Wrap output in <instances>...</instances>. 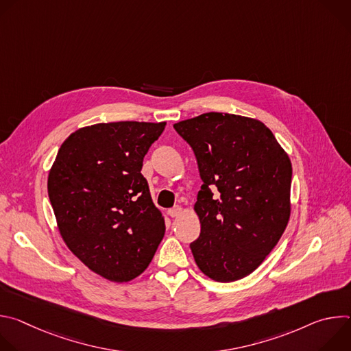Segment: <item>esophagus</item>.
I'll return each mask as SVG.
<instances>
[{"label": "esophagus", "mask_w": 351, "mask_h": 351, "mask_svg": "<svg viewBox=\"0 0 351 351\" xmlns=\"http://www.w3.org/2000/svg\"><path fill=\"white\" fill-rule=\"evenodd\" d=\"M168 214H169V217L171 218H178V217H180L182 214H183V208L182 207H173V208H171L169 211H168Z\"/></svg>", "instance_id": "34e87169"}]
</instances>
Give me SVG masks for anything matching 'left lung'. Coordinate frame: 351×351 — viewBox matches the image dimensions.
I'll return each mask as SVG.
<instances>
[{"mask_svg": "<svg viewBox=\"0 0 351 351\" xmlns=\"http://www.w3.org/2000/svg\"><path fill=\"white\" fill-rule=\"evenodd\" d=\"M173 128L193 148L203 179L194 261L213 280H239L263 264L287 226L290 158L258 119L207 112Z\"/></svg>", "mask_w": 351, "mask_h": 351, "instance_id": "8db88e82", "label": "left lung"}]
</instances>
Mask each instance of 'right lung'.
Masks as SVG:
<instances>
[{
	"label": "right lung",
	"instance_id": "1",
	"mask_svg": "<svg viewBox=\"0 0 351 351\" xmlns=\"http://www.w3.org/2000/svg\"><path fill=\"white\" fill-rule=\"evenodd\" d=\"M167 122L95 123L73 132L48 173V197L71 252L93 272L129 282L152 263L165 233L143 160Z\"/></svg>",
	"mask_w": 351,
	"mask_h": 351
}]
</instances>
